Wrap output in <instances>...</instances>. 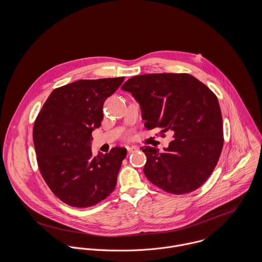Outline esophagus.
I'll list each match as a JSON object with an SVG mask.
<instances>
[{"mask_svg": "<svg viewBox=\"0 0 262 262\" xmlns=\"http://www.w3.org/2000/svg\"><path fill=\"white\" fill-rule=\"evenodd\" d=\"M138 147L137 146H130V147H127V150H128V153L130 154V153H133V152H136V151H138Z\"/></svg>", "mask_w": 262, "mask_h": 262, "instance_id": "obj_1", "label": "esophagus"}]
</instances>
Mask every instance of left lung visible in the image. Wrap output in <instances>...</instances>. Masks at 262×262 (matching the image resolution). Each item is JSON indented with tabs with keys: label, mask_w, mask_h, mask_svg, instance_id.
Instances as JSON below:
<instances>
[{
	"label": "left lung",
	"mask_w": 262,
	"mask_h": 262,
	"mask_svg": "<svg viewBox=\"0 0 262 262\" xmlns=\"http://www.w3.org/2000/svg\"><path fill=\"white\" fill-rule=\"evenodd\" d=\"M139 103L144 126L173 133L163 152L145 146L144 174L161 189L184 194L211 176L223 148V120L215 94L188 74L136 75L121 88Z\"/></svg>",
	"instance_id": "8db88e82"
}]
</instances>
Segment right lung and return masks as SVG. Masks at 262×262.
<instances>
[{"label": "right lung", "instance_id": "right-lung-1", "mask_svg": "<svg viewBox=\"0 0 262 262\" xmlns=\"http://www.w3.org/2000/svg\"><path fill=\"white\" fill-rule=\"evenodd\" d=\"M122 77L80 79L55 89L34 123L38 167L47 186L63 203L86 208L105 200L116 187L127 150L92 153V132L101 126L103 105Z\"/></svg>", "mask_w": 262, "mask_h": 262}]
</instances>
